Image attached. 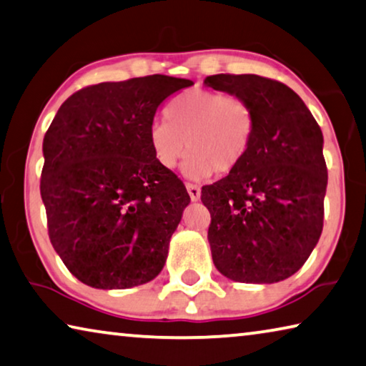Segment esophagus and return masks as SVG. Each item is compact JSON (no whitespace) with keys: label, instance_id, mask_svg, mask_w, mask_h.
Wrapping results in <instances>:
<instances>
[{"label":"esophagus","instance_id":"obj_1","mask_svg":"<svg viewBox=\"0 0 366 366\" xmlns=\"http://www.w3.org/2000/svg\"><path fill=\"white\" fill-rule=\"evenodd\" d=\"M185 189H187V192L190 195V200L197 202L200 199V194H202L200 187H197V185H194V184H185Z\"/></svg>","mask_w":366,"mask_h":366}]
</instances>
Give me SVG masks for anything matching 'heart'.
I'll return each instance as SVG.
<instances>
[{
  "instance_id": "1",
  "label": "heart",
  "mask_w": 366,
  "mask_h": 366,
  "mask_svg": "<svg viewBox=\"0 0 366 366\" xmlns=\"http://www.w3.org/2000/svg\"><path fill=\"white\" fill-rule=\"evenodd\" d=\"M167 122H154L148 140L154 161L174 169L184 166L190 179L233 172L246 159L256 137L257 119L251 104L237 96L192 89L174 97L166 107Z\"/></svg>"
}]
</instances>
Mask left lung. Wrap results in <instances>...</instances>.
<instances>
[{"label": "left lung", "instance_id": "8db88e82", "mask_svg": "<svg viewBox=\"0 0 366 366\" xmlns=\"http://www.w3.org/2000/svg\"><path fill=\"white\" fill-rule=\"evenodd\" d=\"M204 84L251 104L256 137L246 159L202 187L208 242L219 274L275 283L308 260L322 233L327 167L322 132L301 97L257 74H213Z\"/></svg>", "mask_w": 366, "mask_h": 366}]
</instances>
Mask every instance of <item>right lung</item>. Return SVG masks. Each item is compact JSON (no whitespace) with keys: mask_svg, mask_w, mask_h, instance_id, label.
I'll return each instance as SVG.
<instances>
[{"mask_svg":"<svg viewBox=\"0 0 366 366\" xmlns=\"http://www.w3.org/2000/svg\"><path fill=\"white\" fill-rule=\"evenodd\" d=\"M190 79L152 74L79 89L44 138L40 195L50 242L84 285L124 290L158 277L190 197L154 161L158 107Z\"/></svg>","mask_w":366,"mask_h":366,"instance_id":"right-lung-1","label":"right lung"}]
</instances>
